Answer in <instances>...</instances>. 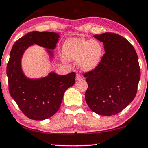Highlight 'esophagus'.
Listing matches in <instances>:
<instances>
[{"label": "esophagus", "mask_w": 148, "mask_h": 148, "mask_svg": "<svg viewBox=\"0 0 148 148\" xmlns=\"http://www.w3.org/2000/svg\"><path fill=\"white\" fill-rule=\"evenodd\" d=\"M76 79H77V80L83 79V76H82V75L77 73V75H76Z\"/></svg>", "instance_id": "1"}]
</instances>
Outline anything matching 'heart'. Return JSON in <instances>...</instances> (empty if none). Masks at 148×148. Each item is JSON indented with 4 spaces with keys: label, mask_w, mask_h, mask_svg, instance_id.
<instances>
[{
    "label": "heart",
    "mask_w": 148,
    "mask_h": 148,
    "mask_svg": "<svg viewBox=\"0 0 148 148\" xmlns=\"http://www.w3.org/2000/svg\"><path fill=\"white\" fill-rule=\"evenodd\" d=\"M63 54L70 60H79L80 69L84 71H91L101 62L103 47L101 43L83 38H73L66 40L63 45Z\"/></svg>",
    "instance_id": "b5f03b06"
}]
</instances>
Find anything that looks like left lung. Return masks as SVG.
<instances>
[{"mask_svg": "<svg viewBox=\"0 0 148 148\" xmlns=\"http://www.w3.org/2000/svg\"><path fill=\"white\" fill-rule=\"evenodd\" d=\"M105 53L99 64L86 72L88 89L85 99L92 111L101 116H114L133 101L141 76L133 46L123 36L112 32L95 34Z\"/></svg>", "mask_w": 148, "mask_h": 148, "instance_id": "left-lung-1", "label": "left lung"}]
</instances>
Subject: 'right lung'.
<instances>
[{
	"label": "right lung",
	"instance_id": "right-lung-1",
	"mask_svg": "<svg viewBox=\"0 0 148 148\" xmlns=\"http://www.w3.org/2000/svg\"><path fill=\"white\" fill-rule=\"evenodd\" d=\"M58 34L32 31L19 39L13 45L7 66L9 93L25 116L34 120L50 118L60 108L66 90L75 82V73L59 75L51 73L37 79H28L23 73L21 58L24 51L32 44L47 49L55 48ZM52 56L51 50H47Z\"/></svg>",
	"mask_w": 148,
	"mask_h": 148
}]
</instances>
